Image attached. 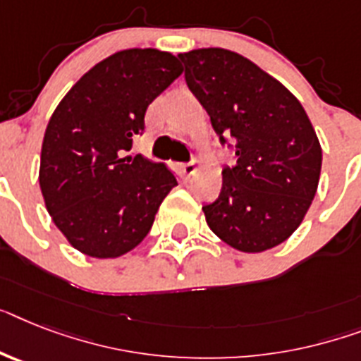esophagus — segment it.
Wrapping results in <instances>:
<instances>
[{
  "instance_id": "esophagus-1",
  "label": "esophagus",
  "mask_w": 361,
  "mask_h": 361,
  "mask_svg": "<svg viewBox=\"0 0 361 361\" xmlns=\"http://www.w3.org/2000/svg\"><path fill=\"white\" fill-rule=\"evenodd\" d=\"M199 169V164L195 162V160H192V162H186V164H180V171H183L186 177H192L195 171Z\"/></svg>"
}]
</instances>
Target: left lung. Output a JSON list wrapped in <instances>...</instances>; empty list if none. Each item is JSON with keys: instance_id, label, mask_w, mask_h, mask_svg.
<instances>
[{"instance_id": "obj_1", "label": "left lung", "mask_w": 361, "mask_h": 361, "mask_svg": "<svg viewBox=\"0 0 361 361\" xmlns=\"http://www.w3.org/2000/svg\"><path fill=\"white\" fill-rule=\"evenodd\" d=\"M188 88L236 166L202 207L208 227L241 252H262L297 231L319 184V140L299 99L245 56L221 47L180 53Z\"/></svg>"}]
</instances>
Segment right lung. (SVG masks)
Segmentation results:
<instances>
[{
	"label": "right lung",
	"mask_w": 361,
	"mask_h": 361,
	"mask_svg": "<svg viewBox=\"0 0 361 361\" xmlns=\"http://www.w3.org/2000/svg\"><path fill=\"white\" fill-rule=\"evenodd\" d=\"M180 73L171 53L118 51L86 71L53 112L38 180L53 223L77 251L94 258L133 251L177 186L164 164L125 153L144 133L147 106Z\"/></svg>",
	"instance_id": "right-lung-1"
}]
</instances>
